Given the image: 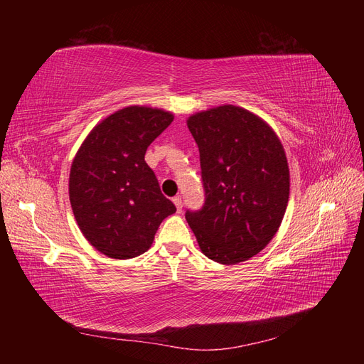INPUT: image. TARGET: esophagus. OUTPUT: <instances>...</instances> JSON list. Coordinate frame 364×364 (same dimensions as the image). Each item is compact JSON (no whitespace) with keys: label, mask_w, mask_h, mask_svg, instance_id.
<instances>
[{"label":"esophagus","mask_w":364,"mask_h":364,"mask_svg":"<svg viewBox=\"0 0 364 364\" xmlns=\"http://www.w3.org/2000/svg\"><path fill=\"white\" fill-rule=\"evenodd\" d=\"M173 203L176 205V209H178V213H181L182 211V199H181L179 196L173 197Z\"/></svg>","instance_id":"34e87169"}]
</instances>
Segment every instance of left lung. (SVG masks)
I'll list each match as a JSON object with an SVG mask.
<instances>
[{"label": "left lung", "instance_id": "left-lung-1", "mask_svg": "<svg viewBox=\"0 0 364 364\" xmlns=\"http://www.w3.org/2000/svg\"><path fill=\"white\" fill-rule=\"evenodd\" d=\"M200 153L205 203L185 213L205 255L237 264L277 234L289 203L287 158L274 132L246 109L225 105L188 118Z\"/></svg>", "mask_w": 364, "mask_h": 364}]
</instances>
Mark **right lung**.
Returning a JSON list of instances; mask_svg holds the SVG:
<instances>
[{"mask_svg": "<svg viewBox=\"0 0 364 364\" xmlns=\"http://www.w3.org/2000/svg\"><path fill=\"white\" fill-rule=\"evenodd\" d=\"M173 121L161 109L130 106L95 126L71 165L70 200L82 234L109 258L144 253L176 206L144 161Z\"/></svg>", "mask_w": 364, "mask_h": 364, "instance_id": "right-lung-1", "label": "right lung"}]
</instances>
